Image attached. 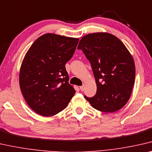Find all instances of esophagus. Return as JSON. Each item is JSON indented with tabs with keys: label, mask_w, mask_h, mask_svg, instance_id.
Here are the masks:
<instances>
[{
	"label": "esophagus",
	"mask_w": 152,
	"mask_h": 152,
	"mask_svg": "<svg viewBox=\"0 0 152 152\" xmlns=\"http://www.w3.org/2000/svg\"><path fill=\"white\" fill-rule=\"evenodd\" d=\"M80 91H83L84 89H85V86H84V85L80 86Z\"/></svg>",
	"instance_id": "obj_1"
}]
</instances>
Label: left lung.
<instances>
[{"label":"left lung","mask_w":152,"mask_h":152,"mask_svg":"<svg viewBox=\"0 0 152 152\" xmlns=\"http://www.w3.org/2000/svg\"><path fill=\"white\" fill-rule=\"evenodd\" d=\"M89 61L97 85L92 98H85L104 113L117 111L126 104L135 80L132 54L121 40L108 33H89L78 46Z\"/></svg>","instance_id":"left-lung-1"}]
</instances>
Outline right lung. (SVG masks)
<instances>
[{
  "instance_id": "add662e5",
  "label": "right lung",
  "mask_w": 152,
  "mask_h": 152,
  "mask_svg": "<svg viewBox=\"0 0 152 152\" xmlns=\"http://www.w3.org/2000/svg\"><path fill=\"white\" fill-rule=\"evenodd\" d=\"M78 41L46 33L34 42L24 56L20 69V90L37 114L56 115L67 107L75 94L65 65L73 56Z\"/></svg>"
}]
</instances>
